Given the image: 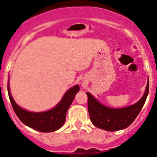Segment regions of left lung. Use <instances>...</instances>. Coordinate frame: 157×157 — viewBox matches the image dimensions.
<instances>
[{
    "label": "left lung",
    "mask_w": 157,
    "mask_h": 157,
    "mask_svg": "<svg viewBox=\"0 0 157 157\" xmlns=\"http://www.w3.org/2000/svg\"><path fill=\"white\" fill-rule=\"evenodd\" d=\"M149 79L142 98L135 104L121 109L109 108L100 103L92 94L86 93L88 97V112L91 122L95 127L108 131L123 130L134 121L145 105L149 94Z\"/></svg>",
    "instance_id": "8db88e82"
}]
</instances>
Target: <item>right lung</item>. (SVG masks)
<instances>
[{
	"mask_svg": "<svg viewBox=\"0 0 157 157\" xmlns=\"http://www.w3.org/2000/svg\"><path fill=\"white\" fill-rule=\"evenodd\" d=\"M78 91V85L75 86L65 93L60 101L53 109L41 112H30L22 109L14 101L10 92L9 81L8 80V97L16 116L25 125L41 132L56 131L63 125L66 120L67 112Z\"/></svg>",
	"mask_w": 157,
	"mask_h": 157,
	"instance_id": "obj_1",
	"label": "right lung"
}]
</instances>
